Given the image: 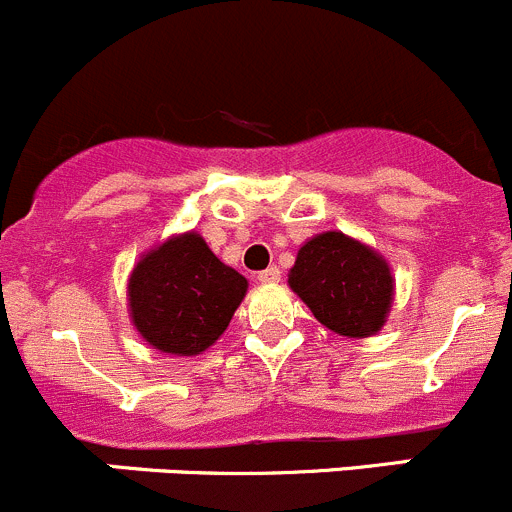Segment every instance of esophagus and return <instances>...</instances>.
Returning <instances> with one entry per match:
<instances>
[{
	"label": "esophagus",
	"instance_id": "obj_1",
	"mask_svg": "<svg viewBox=\"0 0 512 512\" xmlns=\"http://www.w3.org/2000/svg\"><path fill=\"white\" fill-rule=\"evenodd\" d=\"M257 280H260V283H265V285H272V283H278L280 280V267H267V270H262V272H257Z\"/></svg>",
	"mask_w": 512,
	"mask_h": 512
}]
</instances>
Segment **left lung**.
Here are the masks:
<instances>
[{
  "instance_id": "1",
  "label": "left lung",
  "mask_w": 512,
  "mask_h": 512,
  "mask_svg": "<svg viewBox=\"0 0 512 512\" xmlns=\"http://www.w3.org/2000/svg\"><path fill=\"white\" fill-rule=\"evenodd\" d=\"M288 285L323 326L348 338L379 333L394 300L389 262L343 232H323L305 242Z\"/></svg>"
}]
</instances>
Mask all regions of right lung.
I'll return each instance as SVG.
<instances>
[{"label": "right lung", "instance_id": "obj_1", "mask_svg": "<svg viewBox=\"0 0 512 512\" xmlns=\"http://www.w3.org/2000/svg\"><path fill=\"white\" fill-rule=\"evenodd\" d=\"M247 280L224 265L197 232L171 237L138 260L128 280L136 331L174 356L207 351L232 321Z\"/></svg>", "mask_w": 512, "mask_h": 512}]
</instances>
